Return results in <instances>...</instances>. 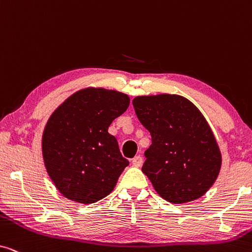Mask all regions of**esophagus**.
<instances>
[{
  "label": "esophagus",
  "mask_w": 252,
  "mask_h": 252,
  "mask_svg": "<svg viewBox=\"0 0 252 252\" xmlns=\"http://www.w3.org/2000/svg\"><path fill=\"white\" fill-rule=\"evenodd\" d=\"M142 163H143V159H142V157H141V156H135L132 160V164L135 167H140L141 165H142Z\"/></svg>",
  "instance_id": "obj_1"
}]
</instances>
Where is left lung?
Masks as SVG:
<instances>
[{
  "mask_svg": "<svg viewBox=\"0 0 252 252\" xmlns=\"http://www.w3.org/2000/svg\"><path fill=\"white\" fill-rule=\"evenodd\" d=\"M133 106L150 132L142 172L166 201H195L211 188L221 167L218 143L201 111L184 96H137Z\"/></svg>",
  "mask_w": 252,
  "mask_h": 252,
  "instance_id": "1",
  "label": "left lung"
}]
</instances>
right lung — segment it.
I'll use <instances>...</instances> for the list:
<instances>
[{
    "mask_svg": "<svg viewBox=\"0 0 252 252\" xmlns=\"http://www.w3.org/2000/svg\"><path fill=\"white\" fill-rule=\"evenodd\" d=\"M128 105L124 93L89 87L71 95L50 116L43 130L42 155L62 195L92 204L113 190L129 161L108 128Z\"/></svg>",
    "mask_w": 252,
    "mask_h": 252,
    "instance_id": "obj_1",
    "label": "right lung"
}]
</instances>
